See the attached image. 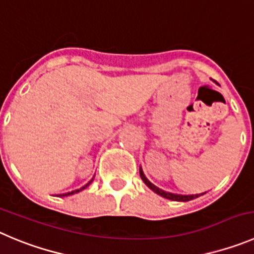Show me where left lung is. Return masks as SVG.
<instances>
[{
    "label": "left lung",
    "mask_w": 254,
    "mask_h": 254,
    "mask_svg": "<svg viewBox=\"0 0 254 254\" xmlns=\"http://www.w3.org/2000/svg\"><path fill=\"white\" fill-rule=\"evenodd\" d=\"M139 172H140V177L141 179H143L144 183L146 184V186L149 187V188L151 189L153 191H155L156 194H159V195L164 196V198L167 199H170V200H175V202H188V200H191V199H195L198 198L199 195H202V194L204 193H200V194H177V193H169V191H165L163 190V189L158 188V187L154 186L153 183H150V182L146 179V177L144 175L143 170H141V168L139 169Z\"/></svg>",
    "instance_id": "obj_1"
}]
</instances>
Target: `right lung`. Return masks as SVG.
<instances>
[{"mask_svg":"<svg viewBox=\"0 0 254 254\" xmlns=\"http://www.w3.org/2000/svg\"><path fill=\"white\" fill-rule=\"evenodd\" d=\"M91 182H92V179H91V181H90V182H89V183H87V184H85V186H84V187H82V188H80V189H76V190L68 191V193L59 194V195H60V196H66V195H71V194H73V193H77V191H80V190H82V189H85V188H86V187H87V186H89V184H90V183H91Z\"/></svg>","mask_w":254,"mask_h":254,"instance_id":"right-lung-1","label":"right lung"}]
</instances>
